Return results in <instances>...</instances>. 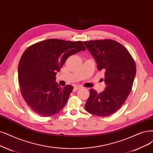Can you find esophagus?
<instances>
[{"label": "esophagus", "instance_id": "esophagus-1", "mask_svg": "<svg viewBox=\"0 0 153 153\" xmlns=\"http://www.w3.org/2000/svg\"><path fill=\"white\" fill-rule=\"evenodd\" d=\"M82 88L81 86H74V91H77V90H78L79 89H81Z\"/></svg>", "mask_w": 153, "mask_h": 153}]
</instances>
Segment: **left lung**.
<instances>
[{"mask_svg":"<svg viewBox=\"0 0 153 153\" xmlns=\"http://www.w3.org/2000/svg\"><path fill=\"white\" fill-rule=\"evenodd\" d=\"M83 43L97 62L98 71L105 72L106 84L100 93L90 89L85 109L98 117L110 116L121 108L131 93L136 74L135 62L122 44L112 39Z\"/></svg>","mask_w":153,"mask_h":153,"instance_id":"left-lung-1","label":"left lung"}]
</instances>
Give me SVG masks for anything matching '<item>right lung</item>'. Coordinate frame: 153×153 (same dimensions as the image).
<instances>
[{
	"label": "right lung",
	"instance_id": "obj_1",
	"mask_svg": "<svg viewBox=\"0 0 153 153\" xmlns=\"http://www.w3.org/2000/svg\"><path fill=\"white\" fill-rule=\"evenodd\" d=\"M85 50L81 41L48 39L25 51L18 65V81L22 97L32 111L46 117L64 108L74 88H61L55 82L56 72L69 56Z\"/></svg>",
	"mask_w": 153,
	"mask_h": 153
}]
</instances>
